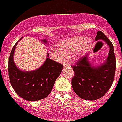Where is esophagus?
Here are the masks:
<instances>
[{
    "instance_id": "obj_1",
    "label": "esophagus",
    "mask_w": 122,
    "mask_h": 122,
    "mask_svg": "<svg viewBox=\"0 0 122 122\" xmlns=\"http://www.w3.org/2000/svg\"><path fill=\"white\" fill-rule=\"evenodd\" d=\"M63 66L64 67H68V66H70V65L68 63V62H65L63 63Z\"/></svg>"
}]
</instances>
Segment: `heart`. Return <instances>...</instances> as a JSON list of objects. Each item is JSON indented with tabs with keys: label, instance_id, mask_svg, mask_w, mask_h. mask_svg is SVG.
I'll return each mask as SVG.
<instances>
[{
	"label": "heart",
	"instance_id": "b5f03b06",
	"mask_svg": "<svg viewBox=\"0 0 122 122\" xmlns=\"http://www.w3.org/2000/svg\"><path fill=\"white\" fill-rule=\"evenodd\" d=\"M92 43V39L91 37L75 36L60 42L57 48L52 49V52L58 59L63 58L65 56L70 57L73 54L74 58H79L83 55Z\"/></svg>",
	"mask_w": 122,
	"mask_h": 122
}]
</instances>
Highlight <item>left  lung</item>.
Returning a JSON list of instances; mask_svg holds the SVG:
<instances>
[{
	"label": "left lung",
	"instance_id": "left-lung-1",
	"mask_svg": "<svg viewBox=\"0 0 122 122\" xmlns=\"http://www.w3.org/2000/svg\"><path fill=\"white\" fill-rule=\"evenodd\" d=\"M96 41L103 40L109 46V52L104 63L93 66L89 60V54L72 66L74 76L72 79L73 90L79 97L86 100H96L107 92L114 81L116 58L114 46L104 33L97 32Z\"/></svg>",
	"mask_w": 122,
	"mask_h": 122
}]
</instances>
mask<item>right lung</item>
I'll return each mask as SVG.
<instances>
[{
	"instance_id": "1",
	"label": "right lung",
	"mask_w": 122,
	"mask_h": 122,
	"mask_svg": "<svg viewBox=\"0 0 122 122\" xmlns=\"http://www.w3.org/2000/svg\"><path fill=\"white\" fill-rule=\"evenodd\" d=\"M42 41L47 44L46 39H43ZM18 42L12 48L8 61L11 85L16 93L24 100L37 101L44 99L51 92L54 83L62 72L63 65L48 58H48L37 69L32 71L20 70L13 60V54Z\"/></svg>"
}]
</instances>
